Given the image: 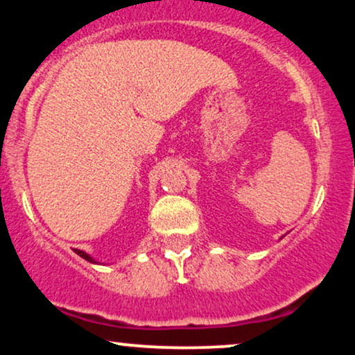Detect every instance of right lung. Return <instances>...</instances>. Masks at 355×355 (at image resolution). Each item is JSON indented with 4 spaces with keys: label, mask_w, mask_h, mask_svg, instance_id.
Listing matches in <instances>:
<instances>
[{
    "label": "right lung",
    "mask_w": 355,
    "mask_h": 355,
    "mask_svg": "<svg viewBox=\"0 0 355 355\" xmlns=\"http://www.w3.org/2000/svg\"><path fill=\"white\" fill-rule=\"evenodd\" d=\"M74 252H76L79 257H83V259H85V261H87V262H91V264H101V262H98V261H96V259H94V257H91V256H89V254H87V252H85V251H79V249H74Z\"/></svg>",
    "instance_id": "obj_1"
}]
</instances>
